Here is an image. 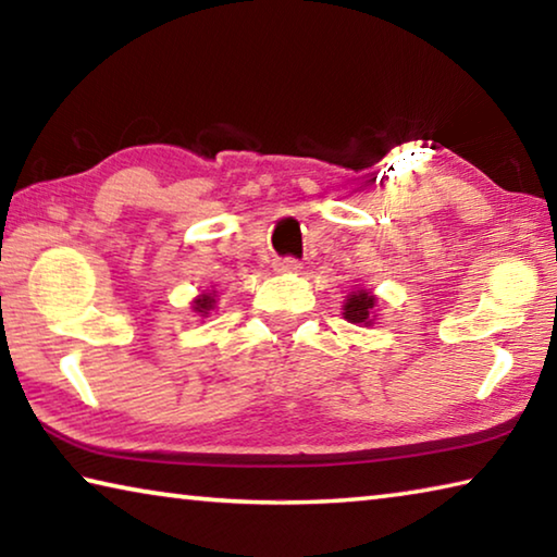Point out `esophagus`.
<instances>
[{
	"label": "esophagus",
	"mask_w": 557,
	"mask_h": 557,
	"mask_svg": "<svg viewBox=\"0 0 557 557\" xmlns=\"http://www.w3.org/2000/svg\"><path fill=\"white\" fill-rule=\"evenodd\" d=\"M299 268H301V262L295 258H277L275 260L277 272H299Z\"/></svg>",
	"instance_id": "1"
}]
</instances>
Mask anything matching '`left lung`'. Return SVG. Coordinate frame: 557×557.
I'll return each mask as SVG.
<instances>
[{
  "mask_svg": "<svg viewBox=\"0 0 557 557\" xmlns=\"http://www.w3.org/2000/svg\"><path fill=\"white\" fill-rule=\"evenodd\" d=\"M373 307H375V297L371 292L358 289L351 292L344 301V319H348L351 324H373Z\"/></svg>",
  "mask_w": 557,
  "mask_h": 557,
  "instance_id": "obj_1",
  "label": "left lung"
}]
</instances>
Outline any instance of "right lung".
Instances as JSON below:
<instances>
[{"mask_svg":"<svg viewBox=\"0 0 557 557\" xmlns=\"http://www.w3.org/2000/svg\"><path fill=\"white\" fill-rule=\"evenodd\" d=\"M215 307V292H203V295H199L194 299V312H199L201 317H206L211 312V309Z\"/></svg>","mask_w":557,"mask_h":557,"instance_id":"obj_1","label":"right lung"}]
</instances>
